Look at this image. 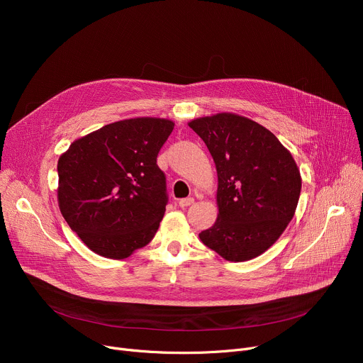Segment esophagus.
<instances>
[{
    "label": "esophagus",
    "instance_id": "34e87169",
    "mask_svg": "<svg viewBox=\"0 0 363 363\" xmlns=\"http://www.w3.org/2000/svg\"><path fill=\"white\" fill-rule=\"evenodd\" d=\"M194 203V199L193 197H186V199H181L179 200V207H182V208H185V207H188V206H191Z\"/></svg>",
    "mask_w": 363,
    "mask_h": 363
}]
</instances>
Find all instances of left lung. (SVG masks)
Instances as JSON below:
<instances>
[{
	"instance_id": "1",
	"label": "left lung",
	"mask_w": 363,
	"mask_h": 363,
	"mask_svg": "<svg viewBox=\"0 0 363 363\" xmlns=\"http://www.w3.org/2000/svg\"><path fill=\"white\" fill-rule=\"evenodd\" d=\"M188 126L207 145L218 174V219L200 240L230 262L260 256L296 213L301 177L291 152L269 129L235 113L197 118Z\"/></svg>"
}]
</instances>
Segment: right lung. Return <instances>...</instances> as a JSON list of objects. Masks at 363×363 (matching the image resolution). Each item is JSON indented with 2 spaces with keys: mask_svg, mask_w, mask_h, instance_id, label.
Instances as JSON below:
<instances>
[{
  "mask_svg": "<svg viewBox=\"0 0 363 363\" xmlns=\"http://www.w3.org/2000/svg\"><path fill=\"white\" fill-rule=\"evenodd\" d=\"M174 126L163 118L113 122L60 156V212L95 255L126 259L156 235L167 201L157 155Z\"/></svg>",
  "mask_w": 363,
  "mask_h": 363,
  "instance_id": "obj_1",
  "label": "right lung"
}]
</instances>
